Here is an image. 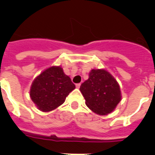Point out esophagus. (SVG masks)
I'll return each mask as SVG.
<instances>
[{"label":"esophagus","mask_w":155,"mask_h":155,"mask_svg":"<svg viewBox=\"0 0 155 155\" xmlns=\"http://www.w3.org/2000/svg\"><path fill=\"white\" fill-rule=\"evenodd\" d=\"M80 86H81L80 83H79V84H76V87H77V88H79V87H80Z\"/></svg>","instance_id":"esophagus-1"}]
</instances>
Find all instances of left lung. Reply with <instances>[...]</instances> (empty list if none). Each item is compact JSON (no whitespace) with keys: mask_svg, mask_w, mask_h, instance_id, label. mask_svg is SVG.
Instances as JSON below:
<instances>
[{"mask_svg":"<svg viewBox=\"0 0 155 155\" xmlns=\"http://www.w3.org/2000/svg\"><path fill=\"white\" fill-rule=\"evenodd\" d=\"M85 104L96 114L105 116L111 113L121 101L118 82L104 69H92L89 78L80 87Z\"/></svg>","mask_w":155,"mask_h":155,"instance_id":"1","label":"left lung"}]
</instances>
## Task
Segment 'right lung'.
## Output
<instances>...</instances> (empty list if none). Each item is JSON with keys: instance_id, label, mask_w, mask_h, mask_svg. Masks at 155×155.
Listing matches in <instances>:
<instances>
[{"instance_id": "right-lung-1", "label": "right lung", "mask_w": 155, "mask_h": 155, "mask_svg": "<svg viewBox=\"0 0 155 155\" xmlns=\"http://www.w3.org/2000/svg\"><path fill=\"white\" fill-rule=\"evenodd\" d=\"M74 88L75 85L61 66H53L34 79L29 94L38 109L46 113L62 105Z\"/></svg>"}]
</instances>
